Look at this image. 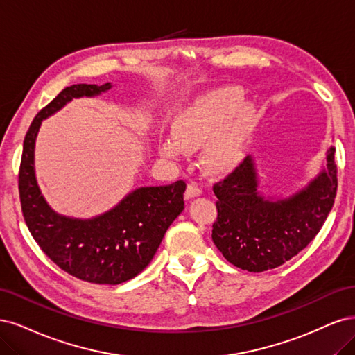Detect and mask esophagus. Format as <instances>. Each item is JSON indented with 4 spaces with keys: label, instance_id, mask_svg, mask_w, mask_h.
<instances>
[{
    "label": "esophagus",
    "instance_id": "esophagus-1",
    "mask_svg": "<svg viewBox=\"0 0 355 355\" xmlns=\"http://www.w3.org/2000/svg\"><path fill=\"white\" fill-rule=\"evenodd\" d=\"M202 194V187L199 182L196 181H190L187 184V189H186V199H193V198H198Z\"/></svg>",
    "mask_w": 355,
    "mask_h": 355
}]
</instances>
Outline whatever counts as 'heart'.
<instances>
[{
  "mask_svg": "<svg viewBox=\"0 0 355 355\" xmlns=\"http://www.w3.org/2000/svg\"><path fill=\"white\" fill-rule=\"evenodd\" d=\"M243 100V89L237 85L214 89L193 100L175 116L173 134L159 141V152L178 161L203 147L202 161L208 169L225 173L236 168L255 122V106Z\"/></svg>",
  "mask_w": 355,
  "mask_h": 355,
  "instance_id": "heart-1",
  "label": "heart"
}]
</instances>
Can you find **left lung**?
<instances>
[{
	"mask_svg": "<svg viewBox=\"0 0 355 355\" xmlns=\"http://www.w3.org/2000/svg\"><path fill=\"white\" fill-rule=\"evenodd\" d=\"M334 155L331 146L320 173L283 199L259 193L252 156L216 182L218 216L212 225V240L224 258L242 270L261 272L298 255L317 236L334 207L338 189Z\"/></svg>",
	"mask_w": 355,
	"mask_h": 355,
	"instance_id": "left-lung-1",
	"label": "left lung"
}]
</instances>
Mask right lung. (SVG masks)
<instances>
[{"label": "right lung", "mask_w": 355, "mask_h": 355, "mask_svg": "<svg viewBox=\"0 0 355 355\" xmlns=\"http://www.w3.org/2000/svg\"><path fill=\"white\" fill-rule=\"evenodd\" d=\"M110 88V83L76 84L60 91L32 121L19 173L21 212L32 237L54 264L96 284L123 283L148 266L168 227L184 209L186 191L182 180L169 186L139 187L115 208L88 220L57 214L44 199L35 177V141L42 121L72 98L100 96Z\"/></svg>", "instance_id": "obj_1"}]
</instances>
